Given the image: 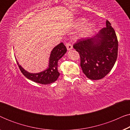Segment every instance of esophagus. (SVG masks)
<instances>
[{
    "label": "esophagus",
    "instance_id": "34e87169",
    "mask_svg": "<svg viewBox=\"0 0 130 130\" xmlns=\"http://www.w3.org/2000/svg\"><path fill=\"white\" fill-rule=\"evenodd\" d=\"M66 46L67 50H72L73 48V45L70 42H67V43L66 44Z\"/></svg>",
    "mask_w": 130,
    "mask_h": 130
}]
</instances>
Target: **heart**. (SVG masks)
Segmentation results:
<instances>
[{"instance_id": "b5f03b06", "label": "heart", "mask_w": 130, "mask_h": 130, "mask_svg": "<svg viewBox=\"0 0 130 130\" xmlns=\"http://www.w3.org/2000/svg\"><path fill=\"white\" fill-rule=\"evenodd\" d=\"M86 19L83 18H81L78 19L76 22V26H82L83 24L86 22ZM95 28V25L94 23H89V24H86L82 28L81 30L80 35L81 36H87V35H89L91 34L92 32L93 31L94 29Z\"/></svg>"}]
</instances>
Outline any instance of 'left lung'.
<instances>
[{
	"label": "left lung",
	"mask_w": 130,
	"mask_h": 130,
	"mask_svg": "<svg viewBox=\"0 0 130 130\" xmlns=\"http://www.w3.org/2000/svg\"><path fill=\"white\" fill-rule=\"evenodd\" d=\"M111 23L92 38L79 40L73 48L79 53L80 67L87 77L91 80L104 78L112 70L118 56V42Z\"/></svg>",
	"instance_id": "obj_1"
}]
</instances>
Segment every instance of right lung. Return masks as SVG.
Instances as JSON below:
<instances>
[{
  "instance_id": "right-lung-1",
  "label": "right lung",
  "mask_w": 130,
  "mask_h": 130,
  "mask_svg": "<svg viewBox=\"0 0 130 130\" xmlns=\"http://www.w3.org/2000/svg\"><path fill=\"white\" fill-rule=\"evenodd\" d=\"M67 51V48L63 42L55 47L51 51L49 61V67L44 72L38 73H30L24 70L21 66L18 65L21 72L28 79L40 83L42 85L50 84L54 82L58 77L60 73L58 72V61L63 57Z\"/></svg>"
}]
</instances>
